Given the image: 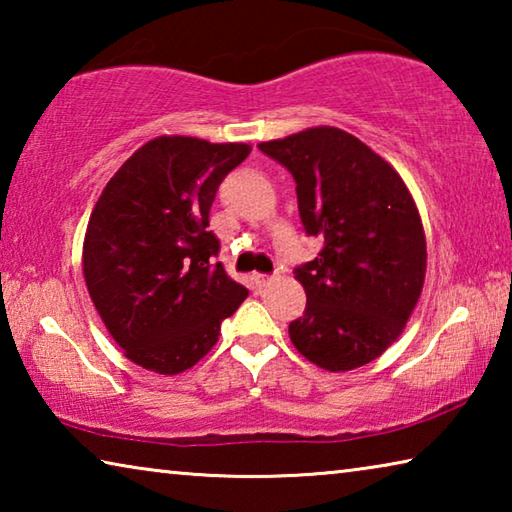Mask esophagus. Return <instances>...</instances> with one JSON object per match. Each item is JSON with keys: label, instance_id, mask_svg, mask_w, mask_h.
<instances>
[{"label": "esophagus", "instance_id": "esophagus-1", "mask_svg": "<svg viewBox=\"0 0 512 512\" xmlns=\"http://www.w3.org/2000/svg\"><path fill=\"white\" fill-rule=\"evenodd\" d=\"M250 280H253V287L255 289H264V287H268V284L273 282V277L271 275H264V273H255L253 277H250Z\"/></svg>", "mask_w": 512, "mask_h": 512}]
</instances>
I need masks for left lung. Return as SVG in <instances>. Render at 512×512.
Returning <instances> with one entry per match:
<instances>
[{
  "mask_svg": "<svg viewBox=\"0 0 512 512\" xmlns=\"http://www.w3.org/2000/svg\"><path fill=\"white\" fill-rule=\"evenodd\" d=\"M259 151L291 171L305 232L323 239L293 271L307 307L289 325L291 343L329 372L366 366L402 334L422 293L418 207L400 173L341 128H307Z\"/></svg>",
  "mask_w": 512,
  "mask_h": 512,
  "instance_id": "left-lung-1",
  "label": "left lung"
}]
</instances>
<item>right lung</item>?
<instances>
[{
  "label": "right lung",
  "mask_w": 512,
  "mask_h": 512,
  "mask_svg": "<svg viewBox=\"0 0 512 512\" xmlns=\"http://www.w3.org/2000/svg\"><path fill=\"white\" fill-rule=\"evenodd\" d=\"M248 144L162 135L108 180L83 241L90 298L128 359L178 375L219 341L248 291L225 273L210 225L216 189Z\"/></svg>",
  "instance_id": "obj_1"
}]
</instances>
